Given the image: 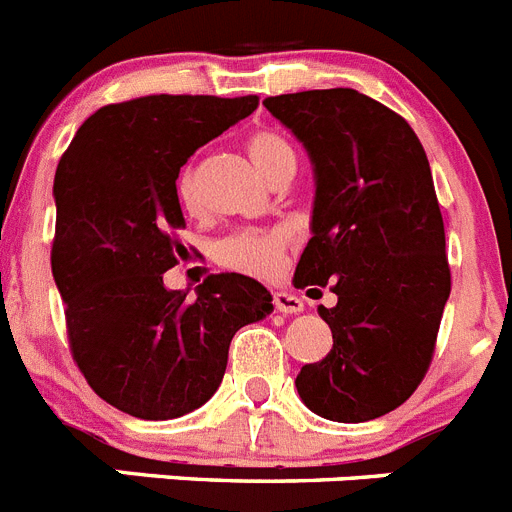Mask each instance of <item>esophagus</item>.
<instances>
[{
    "label": "esophagus",
    "instance_id": "1",
    "mask_svg": "<svg viewBox=\"0 0 512 512\" xmlns=\"http://www.w3.org/2000/svg\"><path fill=\"white\" fill-rule=\"evenodd\" d=\"M274 307H277L279 312H284V315H297V312L305 310V302L297 295H292V292L279 289V292H274Z\"/></svg>",
    "mask_w": 512,
    "mask_h": 512
}]
</instances>
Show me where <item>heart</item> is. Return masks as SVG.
I'll return each mask as SVG.
<instances>
[{
    "label": "heart",
    "instance_id": "obj_1",
    "mask_svg": "<svg viewBox=\"0 0 512 512\" xmlns=\"http://www.w3.org/2000/svg\"><path fill=\"white\" fill-rule=\"evenodd\" d=\"M246 148L253 164L259 166L261 174L271 182L287 171H295V148L284 135L274 133V130H256L246 140ZM176 194L187 210L197 207L200 197H197V182H194L192 169L182 171L179 182H176ZM284 246H287V230L284 228H241L217 238L210 251L212 259L225 269L253 274V277H269L277 271Z\"/></svg>",
    "mask_w": 512,
    "mask_h": 512
}]
</instances>
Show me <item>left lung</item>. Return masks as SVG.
I'll use <instances>...</instances> for the list:
<instances>
[{
    "label": "left lung",
    "mask_w": 512,
    "mask_h": 512,
    "mask_svg": "<svg viewBox=\"0 0 512 512\" xmlns=\"http://www.w3.org/2000/svg\"><path fill=\"white\" fill-rule=\"evenodd\" d=\"M310 156L315 200L295 287L330 282L318 307L333 348L295 379L302 402L336 423L400 408L428 372L451 292L431 164L408 122L356 89L264 99Z\"/></svg>",
    "instance_id": "left-lung-1"
}]
</instances>
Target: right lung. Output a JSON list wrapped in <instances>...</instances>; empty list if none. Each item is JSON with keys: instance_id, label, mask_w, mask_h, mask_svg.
<instances>
[{"instance_id": "obj_1", "label": "right lung", "mask_w": 512, "mask_h": 512, "mask_svg": "<svg viewBox=\"0 0 512 512\" xmlns=\"http://www.w3.org/2000/svg\"><path fill=\"white\" fill-rule=\"evenodd\" d=\"M259 97L153 94L94 112L58 161L51 269L71 351L89 387L122 413L171 420L223 382L235 330L274 310L269 289L212 274L197 297L164 287L184 215L187 158L251 115Z\"/></svg>"}]
</instances>
